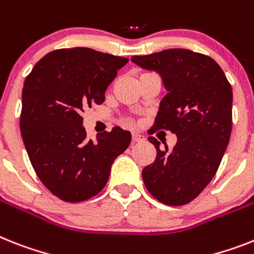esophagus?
Returning a JSON list of instances; mask_svg holds the SVG:
<instances>
[{"mask_svg":"<svg viewBox=\"0 0 254 254\" xmlns=\"http://www.w3.org/2000/svg\"><path fill=\"white\" fill-rule=\"evenodd\" d=\"M144 139V137L142 134L139 133H133L131 134V140H133V143H137V142H142Z\"/></svg>","mask_w":254,"mask_h":254,"instance_id":"obj_1","label":"esophagus"}]
</instances>
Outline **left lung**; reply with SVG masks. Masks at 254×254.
<instances>
[{
	"instance_id": "left-lung-1",
	"label": "left lung",
	"mask_w": 254,
	"mask_h": 254,
	"mask_svg": "<svg viewBox=\"0 0 254 254\" xmlns=\"http://www.w3.org/2000/svg\"><path fill=\"white\" fill-rule=\"evenodd\" d=\"M135 64L161 74L168 94L160 102L152 125L177 135L173 150L160 148L142 170L148 192L167 205L189 204L218 170L232 130V89L222 68L208 55L187 49H168L131 57Z\"/></svg>"
}]
</instances>
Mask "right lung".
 I'll return each instance as SVG.
<instances>
[{"label": "right lung", "mask_w": 254, "mask_h": 254, "mask_svg": "<svg viewBox=\"0 0 254 254\" xmlns=\"http://www.w3.org/2000/svg\"><path fill=\"white\" fill-rule=\"evenodd\" d=\"M129 59L89 48L46 54L25 77L20 131L36 174L53 195L80 203L106 186L111 165L130 144L120 127L93 142L82 127L85 108L104 102V91Z\"/></svg>", "instance_id": "obj_1"}]
</instances>
